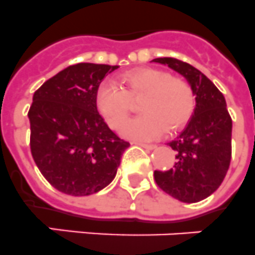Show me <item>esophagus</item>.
Returning <instances> with one entry per match:
<instances>
[{"label":"esophagus","instance_id":"esophagus-1","mask_svg":"<svg viewBox=\"0 0 255 255\" xmlns=\"http://www.w3.org/2000/svg\"><path fill=\"white\" fill-rule=\"evenodd\" d=\"M137 145H140V146L145 147V149H147V150H153V149H155V145L154 144H145V142H136Z\"/></svg>","mask_w":255,"mask_h":255}]
</instances>
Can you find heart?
<instances>
[{
  "mask_svg": "<svg viewBox=\"0 0 255 255\" xmlns=\"http://www.w3.org/2000/svg\"><path fill=\"white\" fill-rule=\"evenodd\" d=\"M142 97L140 117L128 121L122 133L132 138H155L180 129L189 121L196 105L193 88L187 80L158 68H142L126 74L119 85L105 81L100 85L96 104L111 128H119L131 110V101Z\"/></svg>",
  "mask_w": 255,
  "mask_h": 255,
  "instance_id": "1",
  "label": "heart"
}]
</instances>
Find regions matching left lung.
<instances>
[{"instance_id":"1","label":"left lung","mask_w":255,"mask_h":255,"mask_svg":"<svg viewBox=\"0 0 255 255\" xmlns=\"http://www.w3.org/2000/svg\"><path fill=\"white\" fill-rule=\"evenodd\" d=\"M192 85L196 108L181 133L168 142L175 163L168 171H154L158 187L176 200L193 204L219 188L231 163L232 119L224 96L200 70L175 58H155Z\"/></svg>"}]
</instances>
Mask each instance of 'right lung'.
Wrapping results in <instances>:
<instances>
[{"label": "right lung", "mask_w": 255, "mask_h": 255, "mask_svg": "<svg viewBox=\"0 0 255 255\" xmlns=\"http://www.w3.org/2000/svg\"><path fill=\"white\" fill-rule=\"evenodd\" d=\"M119 66L78 63L35 92L28 111L31 153L49 183L70 196H89L114 180L129 142L111 131L96 96Z\"/></svg>", "instance_id": "right-lung-1"}]
</instances>
